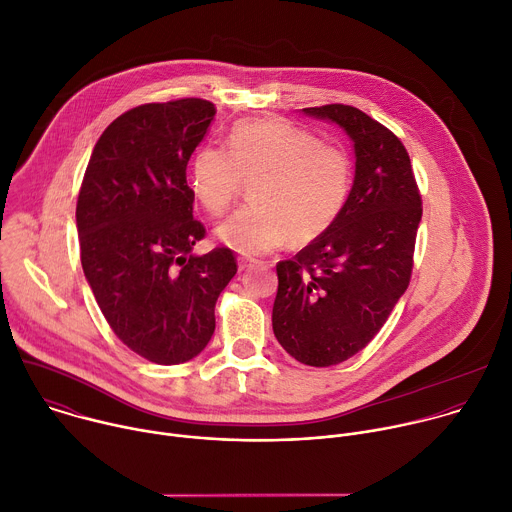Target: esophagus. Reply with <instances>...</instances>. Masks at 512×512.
Segmentation results:
<instances>
[{
  "instance_id": "1",
  "label": "esophagus",
  "mask_w": 512,
  "mask_h": 512,
  "mask_svg": "<svg viewBox=\"0 0 512 512\" xmlns=\"http://www.w3.org/2000/svg\"><path fill=\"white\" fill-rule=\"evenodd\" d=\"M255 263H257L255 259H249V257H239V269H241V271H245V269L253 267Z\"/></svg>"
}]
</instances>
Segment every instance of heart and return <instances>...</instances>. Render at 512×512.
<instances>
[{"label":"heart","instance_id":"1","mask_svg":"<svg viewBox=\"0 0 512 512\" xmlns=\"http://www.w3.org/2000/svg\"><path fill=\"white\" fill-rule=\"evenodd\" d=\"M251 186V204L216 227L225 247L261 255L294 239L322 237L342 212L352 162L344 148L320 141L314 131L281 121H241L223 145H202L190 164L194 198L210 214H223Z\"/></svg>","mask_w":512,"mask_h":512}]
</instances>
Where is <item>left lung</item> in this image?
Returning a JSON list of instances; mask_svg holds the SVG:
<instances>
[{
	"label": "left lung",
	"instance_id": "obj_1",
	"mask_svg": "<svg viewBox=\"0 0 512 512\" xmlns=\"http://www.w3.org/2000/svg\"><path fill=\"white\" fill-rule=\"evenodd\" d=\"M340 125L354 182L336 223L277 263L273 334L296 360L332 367L367 346L411 279L421 194L401 139L350 105L302 109Z\"/></svg>",
	"mask_w": 512,
	"mask_h": 512
}]
</instances>
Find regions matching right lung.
<instances>
[{"label":"right lung","instance_id":"1","mask_svg":"<svg viewBox=\"0 0 512 512\" xmlns=\"http://www.w3.org/2000/svg\"><path fill=\"white\" fill-rule=\"evenodd\" d=\"M204 99L148 103L117 117L95 143L77 200L81 263L117 338L156 364L204 350L214 306L237 273L231 249L194 255L186 166L214 119Z\"/></svg>","mask_w":512,"mask_h":512}]
</instances>
